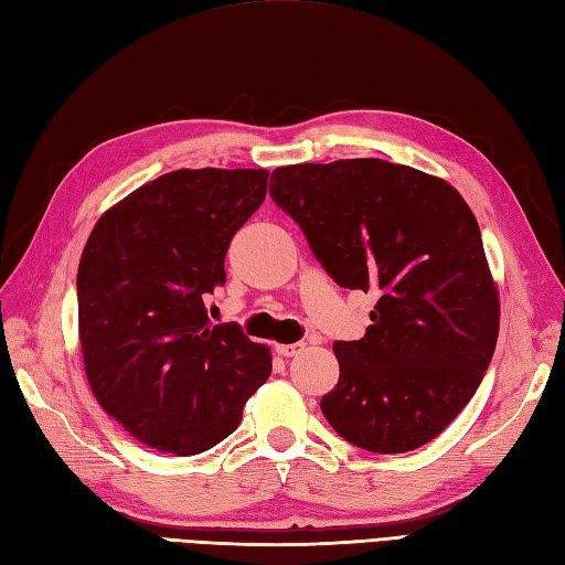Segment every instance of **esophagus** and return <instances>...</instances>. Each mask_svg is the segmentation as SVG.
Masks as SVG:
<instances>
[{"label":"esophagus","instance_id":"34e87169","mask_svg":"<svg viewBox=\"0 0 565 565\" xmlns=\"http://www.w3.org/2000/svg\"><path fill=\"white\" fill-rule=\"evenodd\" d=\"M275 352L280 356H297L305 352V342H290V345H275Z\"/></svg>","mask_w":565,"mask_h":565}]
</instances>
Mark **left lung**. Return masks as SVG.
I'll return each instance as SVG.
<instances>
[{"label":"left lung","mask_w":565,"mask_h":565,"mask_svg":"<svg viewBox=\"0 0 565 565\" xmlns=\"http://www.w3.org/2000/svg\"><path fill=\"white\" fill-rule=\"evenodd\" d=\"M270 196L338 285L374 290L362 340L335 342L330 426L381 456L441 434L479 388L501 299L470 205L446 179L379 158L273 170Z\"/></svg>","instance_id":"left-lung-1"}]
</instances>
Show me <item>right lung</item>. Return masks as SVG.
I'll return each mask as SVG.
<instances>
[{
    "label": "right lung",
    "mask_w": 565,
    "mask_h": 565,
    "mask_svg": "<svg viewBox=\"0 0 565 565\" xmlns=\"http://www.w3.org/2000/svg\"><path fill=\"white\" fill-rule=\"evenodd\" d=\"M266 186L268 170H174L107 209L84 246L78 340L90 391L148 448H213L270 376V348L235 323L211 326L205 311Z\"/></svg>",
    "instance_id": "1"
}]
</instances>
